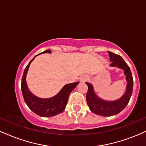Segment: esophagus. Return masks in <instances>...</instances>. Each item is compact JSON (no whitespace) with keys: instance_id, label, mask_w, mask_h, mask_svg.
Returning a JSON list of instances; mask_svg holds the SVG:
<instances>
[{"instance_id":"1","label":"esophagus","mask_w":146,"mask_h":146,"mask_svg":"<svg viewBox=\"0 0 146 146\" xmlns=\"http://www.w3.org/2000/svg\"><path fill=\"white\" fill-rule=\"evenodd\" d=\"M87 78H88V77L87 76H81V78H80V80L81 82H85L86 80H87Z\"/></svg>"}]
</instances>
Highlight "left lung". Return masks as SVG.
<instances>
[{
    "label": "left lung",
    "instance_id": "left-lung-1",
    "mask_svg": "<svg viewBox=\"0 0 146 146\" xmlns=\"http://www.w3.org/2000/svg\"><path fill=\"white\" fill-rule=\"evenodd\" d=\"M111 64L110 66L111 67H118L124 70V74L126 76L127 81L126 92L118 100L115 101H106L99 98L95 94L93 85L89 82H86L88 86L87 93V102L89 109L95 114L103 116H111L118 114L128 104L132 95L133 80L130 68L126 64L121 56L114 53L108 51Z\"/></svg>",
    "mask_w": 146,
    "mask_h": 146
}]
</instances>
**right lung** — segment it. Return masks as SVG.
Listing matches in <instances>:
<instances>
[{"instance_id": "add662e5", "label": "right lung", "mask_w": 146, "mask_h": 146, "mask_svg": "<svg viewBox=\"0 0 146 146\" xmlns=\"http://www.w3.org/2000/svg\"><path fill=\"white\" fill-rule=\"evenodd\" d=\"M51 53V50H46L41 53ZM40 54H38L37 55ZM35 57L28 64L23 74L22 79H21V91H22L23 99L28 108L38 116L42 117L54 116L63 112V111L66 108L70 93L78 85L79 82L66 84L56 95L52 98L43 99L35 96L28 89L26 80L28 68Z\"/></svg>"}]
</instances>
